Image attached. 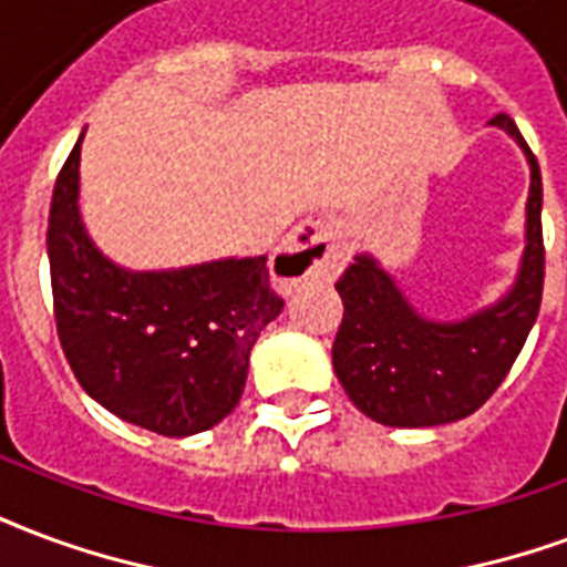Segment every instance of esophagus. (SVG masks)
I'll return each instance as SVG.
<instances>
[{
    "instance_id": "1",
    "label": "esophagus",
    "mask_w": 567,
    "mask_h": 567,
    "mask_svg": "<svg viewBox=\"0 0 567 567\" xmlns=\"http://www.w3.org/2000/svg\"><path fill=\"white\" fill-rule=\"evenodd\" d=\"M346 264V228L337 219H303L272 255V276L303 282L309 276L337 272Z\"/></svg>"
}]
</instances>
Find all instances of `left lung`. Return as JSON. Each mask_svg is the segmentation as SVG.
Segmentation results:
<instances>
[{"instance_id":"8db88e82","label":"left lung","mask_w":567,"mask_h":567,"mask_svg":"<svg viewBox=\"0 0 567 567\" xmlns=\"http://www.w3.org/2000/svg\"><path fill=\"white\" fill-rule=\"evenodd\" d=\"M489 125L517 141L532 177L526 249L511 291L460 321H433L409 303L396 279L367 251L337 282L346 312L333 342V369L348 400L384 426L417 430L477 412L505 381L538 318L544 291L538 158L507 113H496Z\"/></svg>"}]
</instances>
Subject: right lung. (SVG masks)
I'll use <instances>...</instances> for the list:
<instances>
[{
  "label": "right lung",
  "instance_id": "1",
  "mask_svg": "<svg viewBox=\"0 0 567 567\" xmlns=\"http://www.w3.org/2000/svg\"><path fill=\"white\" fill-rule=\"evenodd\" d=\"M81 141L62 165L48 221L53 316L81 388L150 433L195 435L234 412L251 346L282 312L267 258L125 270L90 240Z\"/></svg>",
  "mask_w": 567,
  "mask_h": 567
}]
</instances>
